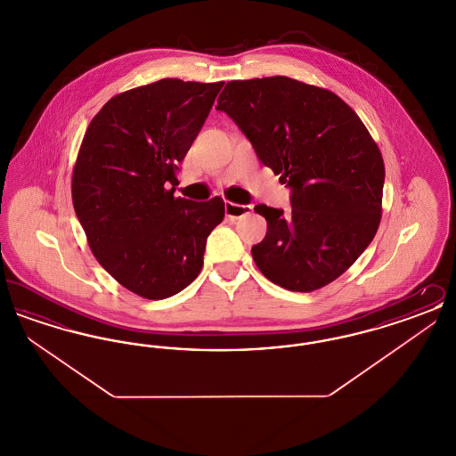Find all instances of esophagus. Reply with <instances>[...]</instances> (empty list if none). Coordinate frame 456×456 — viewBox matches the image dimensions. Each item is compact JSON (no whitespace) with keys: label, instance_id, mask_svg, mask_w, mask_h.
Returning <instances> with one entry per match:
<instances>
[{"label":"esophagus","instance_id":"obj_1","mask_svg":"<svg viewBox=\"0 0 456 456\" xmlns=\"http://www.w3.org/2000/svg\"><path fill=\"white\" fill-rule=\"evenodd\" d=\"M251 212H253L251 205H239L232 201H225V216L229 218L244 217V216H249Z\"/></svg>","mask_w":456,"mask_h":456}]
</instances>
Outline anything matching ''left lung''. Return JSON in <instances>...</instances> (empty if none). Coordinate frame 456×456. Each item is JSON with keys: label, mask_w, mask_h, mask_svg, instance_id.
<instances>
[{"label": "left lung", "mask_w": 456, "mask_h": 456, "mask_svg": "<svg viewBox=\"0 0 456 456\" xmlns=\"http://www.w3.org/2000/svg\"><path fill=\"white\" fill-rule=\"evenodd\" d=\"M261 162L292 188V212L266 205V236L251 248L261 273L292 292L338 279L381 222L385 162L337 94L289 77L232 80L218 95Z\"/></svg>", "instance_id": "left-lung-1"}]
</instances>
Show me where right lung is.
Here are the masks:
<instances>
[{"label":"right lung","instance_id":"1","mask_svg":"<svg viewBox=\"0 0 456 456\" xmlns=\"http://www.w3.org/2000/svg\"><path fill=\"white\" fill-rule=\"evenodd\" d=\"M224 82L162 78L110 97L92 118L71 175V200L92 255L133 294L159 301L203 266L222 198L174 196L177 164L201 130Z\"/></svg>","mask_w":456,"mask_h":456}]
</instances>
